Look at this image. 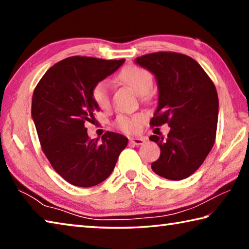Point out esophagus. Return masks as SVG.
I'll return each instance as SVG.
<instances>
[{
    "mask_svg": "<svg viewBox=\"0 0 249 249\" xmlns=\"http://www.w3.org/2000/svg\"><path fill=\"white\" fill-rule=\"evenodd\" d=\"M145 142H146V140H145V138H142V137H132V138H129L130 144L136 145V146L142 145Z\"/></svg>",
    "mask_w": 249,
    "mask_h": 249,
    "instance_id": "34e87169",
    "label": "esophagus"
}]
</instances>
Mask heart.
<instances>
[{
    "label": "heart",
    "mask_w": 249,
    "mask_h": 249,
    "mask_svg": "<svg viewBox=\"0 0 249 249\" xmlns=\"http://www.w3.org/2000/svg\"><path fill=\"white\" fill-rule=\"evenodd\" d=\"M117 79L132 88L137 94L148 96L154 84V78L148 70L138 66H128L121 71ZM91 98L100 108L109 107V89L107 81L96 82L91 90ZM142 117L135 115H120L115 120V126L124 133H136L141 127Z\"/></svg>",
    "instance_id": "heart-1"
}]
</instances>
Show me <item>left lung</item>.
<instances>
[{"mask_svg":"<svg viewBox=\"0 0 249 249\" xmlns=\"http://www.w3.org/2000/svg\"><path fill=\"white\" fill-rule=\"evenodd\" d=\"M155 74L158 107L150 126L168 124L167 137L151 135L160 148L151 169L169 180H182L199 169L215 142L218 98L215 86L191 57L172 52L153 53L135 59Z\"/></svg>","mask_w":249,"mask_h":249,"instance_id":"left-lung-1","label":"left lung"}]
</instances>
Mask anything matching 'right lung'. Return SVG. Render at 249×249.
I'll return each instance as SVG.
<instances>
[{
	"instance_id": "1",
	"label": "right lung",
	"mask_w": 249,
	"mask_h": 249,
	"mask_svg": "<svg viewBox=\"0 0 249 249\" xmlns=\"http://www.w3.org/2000/svg\"><path fill=\"white\" fill-rule=\"evenodd\" d=\"M125 59L73 56L47 70L33 93L32 117L41 149L67 182L93 187L108 178L126 146L123 135L107 132L90 140L84 124L100 111L91 98L94 84L120 68Z\"/></svg>"
}]
</instances>
